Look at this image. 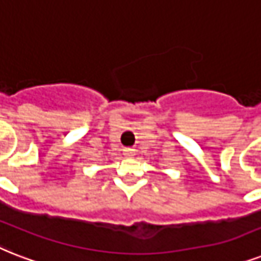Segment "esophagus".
Returning <instances> with one entry per match:
<instances>
[{"mask_svg": "<svg viewBox=\"0 0 261 261\" xmlns=\"http://www.w3.org/2000/svg\"><path fill=\"white\" fill-rule=\"evenodd\" d=\"M124 152H125V155H133V149L132 148H125Z\"/></svg>", "mask_w": 261, "mask_h": 261, "instance_id": "obj_1", "label": "esophagus"}]
</instances>
